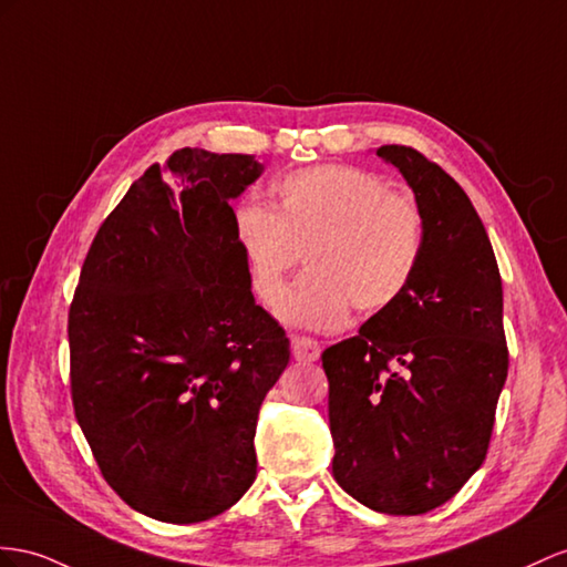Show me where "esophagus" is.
I'll return each instance as SVG.
<instances>
[{
    "instance_id": "1",
    "label": "esophagus",
    "mask_w": 567,
    "mask_h": 567,
    "mask_svg": "<svg viewBox=\"0 0 567 567\" xmlns=\"http://www.w3.org/2000/svg\"><path fill=\"white\" fill-rule=\"evenodd\" d=\"M289 342H292V354L297 361H316L321 357V344H318L313 338L292 336Z\"/></svg>"
}]
</instances>
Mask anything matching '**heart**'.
Masks as SVG:
<instances>
[{
	"label": "heart",
	"mask_w": 567,
	"mask_h": 567,
	"mask_svg": "<svg viewBox=\"0 0 567 567\" xmlns=\"http://www.w3.org/2000/svg\"><path fill=\"white\" fill-rule=\"evenodd\" d=\"M278 208L239 203L235 235L256 297L278 303L303 254L309 270L289 289L280 316L336 330L352 307L379 313L408 292L424 256V215L364 169L321 165L275 186Z\"/></svg>",
	"instance_id": "b5f03b06"
}]
</instances>
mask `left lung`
Instances as JSON below:
<instances>
[{"instance_id": "8db88e82", "label": "left lung", "mask_w": 567, "mask_h": 567, "mask_svg": "<svg viewBox=\"0 0 567 567\" xmlns=\"http://www.w3.org/2000/svg\"><path fill=\"white\" fill-rule=\"evenodd\" d=\"M424 215L408 292L328 347L332 476L375 513L424 515L482 467L507 379L503 285L470 196L408 145H381Z\"/></svg>"}]
</instances>
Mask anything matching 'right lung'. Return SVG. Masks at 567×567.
Listing matches in <instances>:
<instances>
[{"instance_id": "right-lung-1", "label": "right lung", "mask_w": 567, "mask_h": 567, "mask_svg": "<svg viewBox=\"0 0 567 567\" xmlns=\"http://www.w3.org/2000/svg\"><path fill=\"white\" fill-rule=\"evenodd\" d=\"M260 174L254 155L203 148L151 165L100 225L69 309L71 400L97 467L126 505L172 525L249 491L258 410L289 364L229 206Z\"/></svg>"}]
</instances>
